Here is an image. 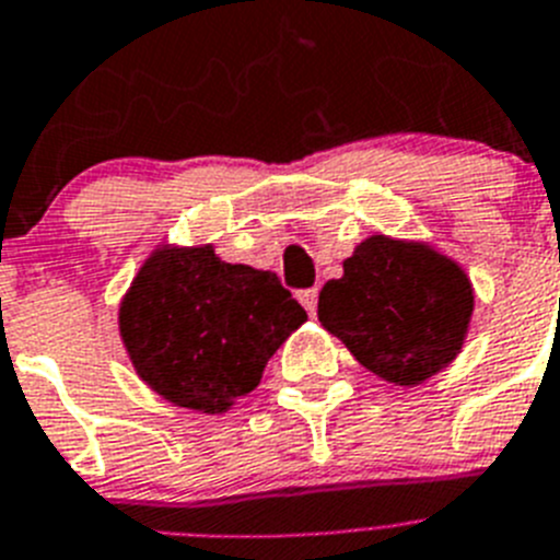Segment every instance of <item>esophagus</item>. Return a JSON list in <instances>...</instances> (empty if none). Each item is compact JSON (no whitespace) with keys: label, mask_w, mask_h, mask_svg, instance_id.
<instances>
[{"label":"esophagus","mask_w":560,"mask_h":560,"mask_svg":"<svg viewBox=\"0 0 560 560\" xmlns=\"http://www.w3.org/2000/svg\"><path fill=\"white\" fill-rule=\"evenodd\" d=\"M299 301L304 304L310 315H315V307H318V287H310V290H301Z\"/></svg>","instance_id":"obj_1"}]
</instances>
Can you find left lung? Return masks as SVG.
<instances>
[{
    "label": "left lung",
    "instance_id": "8db88e82",
    "mask_svg": "<svg viewBox=\"0 0 560 560\" xmlns=\"http://www.w3.org/2000/svg\"><path fill=\"white\" fill-rule=\"evenodd\" d=\"M474 313V290L448 256L415 242L372 236L324 284L318 320L358 363L397 386L448 366Z\"/></svg>",
    "mask_w": 560,
    "mask_h": 560
}]
</instances>
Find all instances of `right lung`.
Returning a JSON list of instances; mask_svg holds the SVG:
<instances>
[{"label":"right lung","mask_w":560,"mask_h":560,"mask_svg":"<svg viewBox=\"0 0 560 560\" xmlns=\"http://www.w3.org/2000/svg\"><path fill=\"white\" fill-rule=\"evenodd\" d=\"M304 320L270 270L228 265L208 245L163 247L120 304V338L158 395L220 415L259 386L267 361Z\"/></svg>","instance_id":"obj_1"}]
</instances>
